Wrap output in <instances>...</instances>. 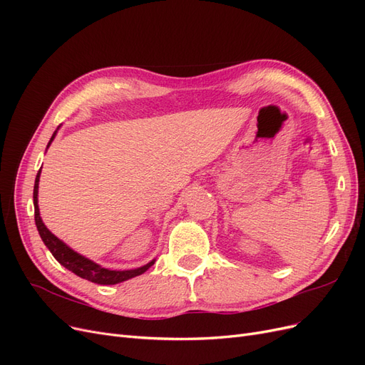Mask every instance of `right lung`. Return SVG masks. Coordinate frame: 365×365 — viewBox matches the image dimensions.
Wrapping results in <instances>:
<instances>
[{
  "label": "right lung",
  "mask_w": 365,
  "mask_h": 365,
  "mask_svg": "<svg viewBox=\"0 0 365 365\" xmlns=\"http://www.w3.org/2000/svg\"><path fill=\"white\" fill-rule=\"evenodd\" d=\"M61 128V126H59ZM58 128V129H59ZM58 129L53 132V135L48 141L47 149L50 148L51 141L54 140L58 134ZM39 176H41V170L36 175L35 180V189H33V205H35V222H36V228L39 231V236L42 239L43 244L50 250V252L53 254V257L56 259L62 267L67 268L68 271L74 272L76 275H79L82 279L90 280L93 283L97 284H117L121 282H126L132 277H137V275H141L143 272H146L153 263H155V259L150 260L149 263L143 264L140 268L135 269H125V271H115V269H108L101 267V264L90 260L88 257L82 256L77 251H74L73 248H70L63 240H61L59 237L54 236L51 231L46 227V224L42 222L41 215H39V205H38V190H39Z\"/></svg>",
  "instance_id": "1"
}]
</instances>
